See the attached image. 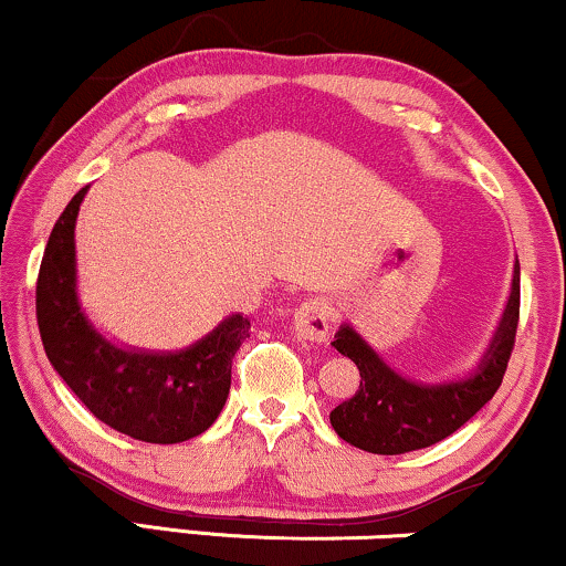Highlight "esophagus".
<instances>
[{
    "label": "esophagus",
    "instance_id": "34e87169",
    "mask_svg": "<svg viewBox=\"0 0 566 566\" xmlns=\"http://www.w3.org/2000/svg\"><path fill=\"white\" fill-rule=\"evenodd\" d=\"M331 333V304L325 298H310L296 310L294 336L302 344H323Z\"/></svg>",
    "mask_w": 566,
    "mask_h": 566
}]
</instances>
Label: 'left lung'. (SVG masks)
Wrapping results in <instances>:
<instances>
[{
    "mask_svg": "<svg viewBox=\"0 0 566 566\" xmlns=\"http://www.w3.org/2000/svg\"><path fill=\"white\" fill-rule=\"evenodd\" d=\"M520 319V262H514L512 291L504 315L483 357L462 378L420 382L396 373L365 338L344 323L333 346L357 365L359 390L331 411L333 430L361 451L396 457L443 441L493 399L512 357Z\"/></svg>",
    "mask_w": 566,
    "mask_h": 566,
    "instance_id": "8db88e82",
    "label": "left lung"
}]
</instances>
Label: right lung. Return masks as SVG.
<instances>
[{
    "mask_svg": "<svg viewBox=\"0 0 566 566\" xmlns=\"http://www.w3.org/2000/svg\"><path fill=\"white\" fill-rule=\"evenodd\" d=\"M81 188L49 235L36 283L44 352L96 420L144 443H184L218 420L230 390V365L249 338V317L230 315L178 352L115 344L91 323L78 298L75 220Z\"/></svg>",
    "mask_w": 566,
    "mask_h": 566,
    "instance_id": "add662e5",
    "label": "right lung"
}]
</instances>
